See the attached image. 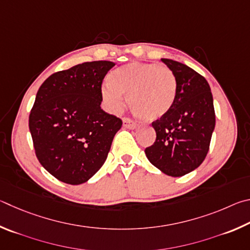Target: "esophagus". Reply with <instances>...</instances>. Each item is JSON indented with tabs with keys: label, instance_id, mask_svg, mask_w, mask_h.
I'll return each instance as SVG.
<instances>
[{
	"label": "esophagus",
	"instance_id": "1",
	"mask_svg": "<svg viewBox=\"0 0 250 250\" xmlns=\"http://www.w3.org/2000/svg\"><path fill=\"white\" fill-rule=\"evenodd\" d=\"M123 125L125 126L126 128H136L137 127V123L134 122L133 120H130L128 117H123Z\"/></svg>",
	"mask_w": 250,
	"mask_h": 250
}]
</instances>
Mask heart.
Listing matches in <instances>:
<instances>
[{"mask_svg":"<svg viewBox=\"0 0 250 250\" xmlns=\"http://www.w3.org/2000/svg\"><path fill=\"white\" fill-rule=\"evenodd\" d=\"M177 87V79L169 68L134 61L114 70L101 92L111 111H121L126 94L135 115L156 121L172 108Z\"/></svg>","mask_w":250,"mask_h":250,"instance_id":"b5f03b06","label":"heart"}]
</instances>
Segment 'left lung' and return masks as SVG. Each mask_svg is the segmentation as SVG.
Segmentation results:
<instances>
[{"instance_id":"1","label":"left lung","mask_w":250,"mask_h":250,"mask_svg":"<svg viewBox=\"0 0 250 250\" xmlns=\"http://www.w3.org/2000/svg\"><path fill=\"white\" fill-rule=\"evenodd\" d=\"M161 61L177 79V98L168 114L152 122L156 142L145 154L160 171L181 177L198 168L208 155L215 127L213 96L208 81L193 69L171 59Z\"/></svg>"}]
</instances>
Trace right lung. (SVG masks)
Wrapping results in <instances>:
<instances>
[{
  "instance_id": "obj_1",
  "label": "right lung",
  "mask_w": 250,
  "mask_h": 250,
  "mask_svg": "<svg viewBox=\"0 0 250 250\" xmlns=\"http://www.w3.org/2000/svg\"><path fill=\"white\" fill-rule=\"evenodd\" d=\"M115 63L91 61L47 78L29 114L39 163L68 185H81L99 171L123 122L101 108L102 82Z\"/></svg>"
}]
</instances>
